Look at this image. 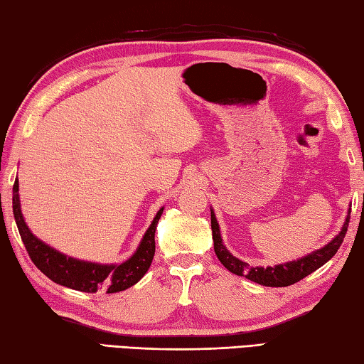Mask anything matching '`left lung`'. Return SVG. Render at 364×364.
I'll list each match as a JSON object with an SVG mask.
<instances>
[{
	"instance_id": "left-lung-1",
	"label": "left lung",
	"mask_w": 364,
	"mask_h": 364,
	"mask_svg": "<svg viewBox=\"0 0 364 364\" xmlns=\"http://www.w3.org/2000/svg\"><path fill=\"white\" fill-rule=\"evenodd\" d=\"M211 210V230H213V241H215V252L218 255L219 262L229 269L230 273L237 274V276H245L246 279L254 281L260 284V286H267V287H287L295 284L298 281H301L303 277H306L311 273H314L316 269H318L322 265H325L334 254L338 252L339 246L343 245V240L346 237L347 227H348V220H350V208L347 211V216L343 227H341V232L334 237L330 243H326L323 247L316 249L309 254H306L304 257L286 262V263H279V265L274 267H249V263L240 260L224 246L223 237H220V230H219V224L215 211Z\"/></svg>"
}]
</instances>
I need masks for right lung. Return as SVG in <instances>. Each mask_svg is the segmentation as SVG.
<instances>
[{
    "label": "right lung",
    "instance_id": "right-lung-1",
    "mask_svg": "<svg viewBox=\"0 0 364 364\" xmlns=\"http://www.w3.org/2000/svg\"><path fill=\"white\" fill-rule=\"evenodd\" d=\"M12 210L21 241L26 247L33 263L44 273L48 279L60 284V286L74 289L78 291L95 294L97 290H104L107 294H117L137 284L148 272L151 265L156 245L154 232L158 220L164 211L162 208L156 213L153 223L141 238L139 247L129 259L123 263H96L78 260L69 255L56 251L55 247L46 245L39 240L26 225L25 218L21 215L20 196H18V180H16L12 188Z\"/></svg>",
    "mask_w": 364,
    "mask_h": 364
}]
</instances>
